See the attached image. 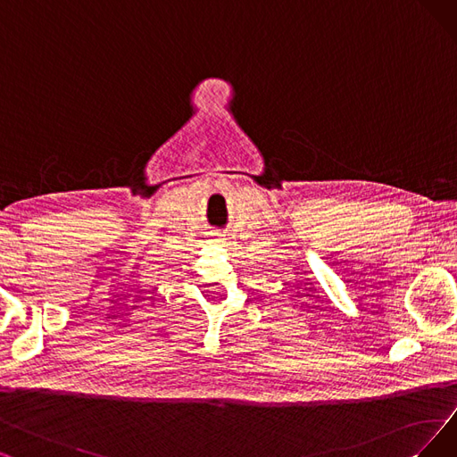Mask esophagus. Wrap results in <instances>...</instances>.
Instances as JSON below:
<instances>
[{"label":"esophagus","mask_w":457,"mask_h":457,"mask_svg":"<svg viewBox=\"0 0 457 457\" xmlns=\"http://www.w3.org/2000/svg\"><path fill=\"white\" fill-rule=\"evenodd\" d=\"M210 244H213V245H223V244H225V240L221 238V234H213V236H212V240H210Z\"/></svg>","instance_id":"34e87169"}]
</instances>
